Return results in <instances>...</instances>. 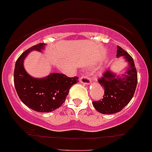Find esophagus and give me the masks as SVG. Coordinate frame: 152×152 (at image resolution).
Wrapping results in <instances>:
<instances>
[{"instance_id":"34e87169","label":"esophagus","mask_w":152,"mask_h":152,"mask_svg":"<svg viewBox=\"0 0 152 152\" xmlns=\"http://www.w3.org/2000/svg\"><path fill=\"white\" fill-rule=\"evenodd\" d=\"M80 82H81V84L88 85L90 84V83H91V79H90V78L87 76V75H83V76H81V78H80Z\"/></svg>"}]
</instances>
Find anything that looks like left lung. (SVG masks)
I'll use <instances>...</instances> for the list:
<instances>
[{
    "label": "left lung",
    "mask_w": 152,
    "mask_h": 152,
    "mask_svg": "<svg viewBox=\"0 0 152 152\" xmlns=\"http://www.w3.org/2000/svg\"><path fill=\"white\" fill-rule=\"evenodd\" d=\"M117 57H123L128 63L126 72L122 75L108 68L98 80L104 89L103 99L92 102L94 108L102 114H114L122 110L133 98L136 85L137 72L133 59L122 48L117 47Z\"/></svg>",
    "instance_id": "obj_1"
}]
</instances>
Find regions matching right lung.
Returning a JSON list of instances; mask_svg holds the SVG:
<instances>
[{
  "mask_svg": "<svg viewBox=\"0 0 152 152\" xmlns=\"http://www.w3.org/2000/svg\"><path fill=\"white\" fill-rule=\"evenodd\" d=\"M45 44L40 43L24 51L16 61L14 68V86L21 102L30 109L39 113H50L63 104L78 77L70 78L65 74L51 73L43 78H34L26 71L24 61L31 51L41 52Z\"/></svg>",
  "mask_w": 152,
  "mask_h": 152,
  "instance_id": "add662e5",
  "label": "right lung"
}]
</instances>
